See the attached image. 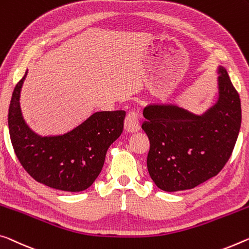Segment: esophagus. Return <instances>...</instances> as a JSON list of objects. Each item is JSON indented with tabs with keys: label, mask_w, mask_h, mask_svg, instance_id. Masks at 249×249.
Here are the masks:
<instances>
[{
	"label": "esophagus",
	"mask_w": 249,
	"mask_h": 249,
	"mask_svg": "<svg viewBox=\"0 0 249 249\" xmlns=\"http://www.w3.org/2000/svg\"><path fill=\"white\" fill-rule=\"evenodd\" d=\"M125 131L128 133H136L140 131V115L136 112H129L124 122Z\"/></svg>",
	"instance_id": "1"
}]
</instances>
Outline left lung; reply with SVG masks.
Listing matches in <instances>:
<instances>
[{
  "label": "left lung",
  "instance_id": "left-lung-1",
  "mask_svg": "<svg viewBox=\"0 0 249 249\" xmlns=\"http://www.w3.org/2000/svg\"><path fill=\"white\" fill-rule=\"evenodd\" d=\"M218 98L197 115L175 104H151L142 128L148 136L147 169L165 192L191 189L216 176L230 160L242 123L240 98L218 66Z\"/></svg>",
  "mask_w": 249,
  "mask_h": 249
}]
</instances>
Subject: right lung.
I'll return each instance as SVG.
<instances>
[{
	"mask_svg": "<svg viewBox=\"0 0 249 249\" xmlns=\"http://www.w3.org/2000/svg\"><path fill=\"white\" fill-rule=\"evenodd\" d=\"M26 75L27 71L13 90L7 118L19 163L35 180L51 188L85 191L100 175L110 144L123 132L126 113L96 112L68 133L41 136L25 123L19 106Z\"/></svg>",
	"mask_w": 249,
	"mask_h": 249,
	"instance_id": "obj_1",
	"label": "right lung"
}]
</instances>
